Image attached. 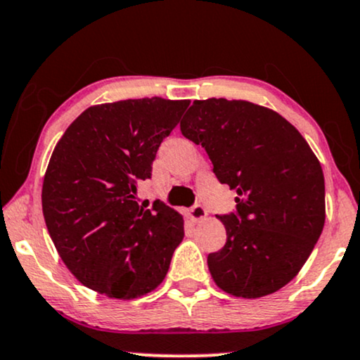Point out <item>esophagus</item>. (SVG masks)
<instances>
[{"label": "esophagus", "instance_id": "34e87169", "mask_svg": "<svg viewBox=\"0 0 360 360\" xmlns=\"http://www.w3.org/2000/svg\"><path fill=\"white\" fill-rule=\"evenodd\" d=\"M206 214H207V211L202 204H194V206L189 209L188 216L191 221H199V219H202V217H206Z\"/></svg>", "mask_w": 360, "mask_h": 360}]
</instances>
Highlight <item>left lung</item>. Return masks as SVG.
<instances>
[{"label":"left lung","mask_w":360,"mask_h":360,"mask_svg":"<svg viewBox=\"0 0 360 360\" xmlns=\"http://www.w3.org/2000/svg\"><path fill=\"white\" fill-rule=\"evenodd\" d=\"M201 144L221 184L236 189V209L221 214L227 239L207 256L212 279L236 297L284 288L311 256L326 221L322 167L295 127L248 101H194L181 121Z\"/></svg>","instance_id":"obj_1"}]
</instances>
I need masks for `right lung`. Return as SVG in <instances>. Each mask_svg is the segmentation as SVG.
Returning <instances> with one entry per match:
<instances>
[{"instance_id":"obj_1","label":"right lung","mask_w":360,"mask_h":360,"mask_svg":"<svg viewBox=\"0 0 360 360\" xmlns=\"http://www.w3.org/2000/svg\"><path fill=\"white\" fill-rule=\"evenodd\" d=\"M189 101L126 99L88 108L59 139L43 181L46 227L81 284L116 299L151 292L184 238L183 216L165 202L143 209L162 139Z\"/></svg>"}]
</instances>
